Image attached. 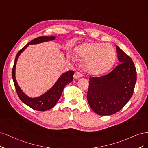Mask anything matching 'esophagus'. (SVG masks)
Wrapping results in <instances>:
<instances>
[{
	"label": "esophagus",
	"mask_w": 148,
	"mask_h": 148,
	"mask_svg": "<svg viewBox=\"0 0 148 148\" xmlns=\"http://www.w3.org/2000/svg\"><path fill=\"white\" fill-rule=\"evenodd\" d=\"M82 74H81V73H80L79 72H76L75 74H74V79H80V77H82Z\"/></svg>",
	"instance_id": "1"
}]
</instances>
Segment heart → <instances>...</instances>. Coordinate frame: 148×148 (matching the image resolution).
I'll return each mask as SVG.
<instances>
[{"instance_id": "b5f03b06", "label": "heart", "mask_w": 148, "mask_h": 148, "mask_svg": "<svg viewBox=\"0 0 148 148\" xmlns=\"http://www.w3.org/2000/svg\"><path fill=\"white\" fill-rule=\"evenodd\" d=\"M76 53L82 60L83 69L93 75H100L108 72L112 67L116 60L115 49L108 44H84L77 47Z\"/></svg>"}]
</instances>
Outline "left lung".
I'll use <instances>...</instances> for the list:
<instances>
[{
	"label": "left lung",
	"instance_id": "8db88e82",
	"mask_svg": "<svg viewBox=\"0 0 148 148\" xmlns=\"http://www.w3.org/2000/svg\"><path fill=\"white\" fill-rule=\"evenodd\" d=\"M120 62L110 73L90 77L87 98L92 110L100 116L119 111L129 101L134 91L136 71L130 57L116 45Z\"/></svg>",
	"mask_w": 148,
	"mask_h": 148
}]
</instances>
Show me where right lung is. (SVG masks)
I'll return each instance as SVG.
<instances>
[{"label": "right lung", "instance_id": "obj_1", "mask_svg": "<svg viewBox=\"0 0 148 148\" xmlns=\"http://www.w3.org/2000/svg\"><path fill=\"white\" fill-rule=\"evenodd\" d=\"M55 36H42L36 38V39L31 40L28 44H27L25 47H23L18 52L15 60V62H14V65L12 69V78L18 96L21 100L22 102L26 104V105L31 108L32 109H35L36 111H45L49 110V109L55 106V104L58 102L60 98L61 97L62 92H63V90L66 85L73 80L74 71H68L67 72L63 73L59 77L56 83L53 85V86L44 94L42 95L41 96L36 98H30L27 96L22 91L16 82L15 78V68L16 62L19 56L20 55V54L27 48L29 45L37 44L44 42L53 40L55 39Z\"/></svg>", "mask_w": 148, "mask_h": 148}]
</instances>
